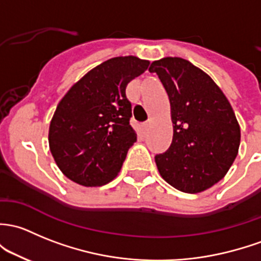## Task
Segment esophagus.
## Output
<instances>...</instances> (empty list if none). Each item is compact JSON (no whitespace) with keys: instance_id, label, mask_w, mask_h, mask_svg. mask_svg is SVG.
I'll return each instance as SVG.
<instances>
[{"instance_id":"34e87169","label":"esophagus","mask_w":261,"mask_h":261,"mask_svg":"<svg viewBox=\"0 0 261 261\" xmlns=\"http://www.w3.org/2000/svg\"><path fill=\"white\" fill-rule=\"evenodd\" d=\"M142 130L144 131H147V128H149V121H146V122H144L142 123Z\"/></svg>"}]
</instances>
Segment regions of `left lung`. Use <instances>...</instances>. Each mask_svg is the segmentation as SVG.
<instances>
[{"label": "left lung", "mask_w": 261, "mask_h": 261, "mask_svg": "<svg viewBox=\"0 0 261 261\" xmlns=\"http://www.w3.org/2000/svg\"><path fill=\"white\" fill-rule=\"evenodd\" d=\"M171 106L174 136L169 150L155 156L161 177L188 194L219 182L238 156L240 126L220 87L201 68L181 57L153 61Z\"/></svg>", "instance_id": "obj_1"}]
</instances>
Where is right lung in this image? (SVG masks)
Segmentation results:
<instances>
[{
    "label": "right lung",
    "instance_id": "right-lung-1",
    "mask_svg": "<svg viewBox=\"0 0 261 261\" xmlns=\"http://www.w3.org/2000/svg\"><path fill=\"white\" fill-rule=\"evenodd\" d=\"M136 56L110 59L90 70L57 105L48 145L62 174L82 186H102L117 176L136 141L126 86L147 70Z\"/></svg>",
    "mask_w": 261,
    "mask_h": 261
}]
</instances>
